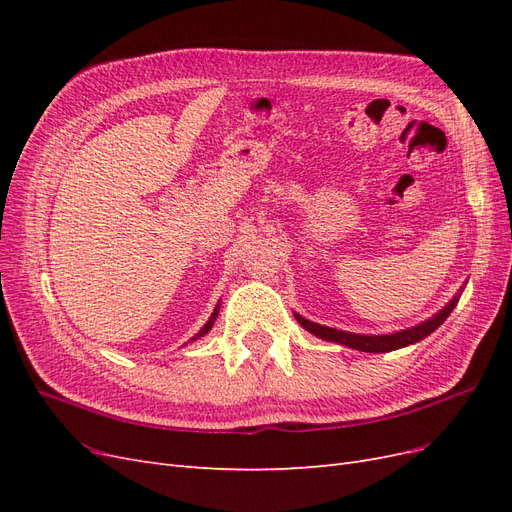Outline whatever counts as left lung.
<instances>
[{
    "instance_id": "left-lung-1",
    "label": "left lung",
    "mask_w": 512,
    "mask_h": 512,
    "mask_svg": "<svg viewBox=\"0 0 512 512\" xmlns=\"http://www.w3.org/2000/svg\"><path fill=\"white\" fill-rule=\"evenodd\" d=\"M463 292V286L459 288V292L455 297L448 301L438 314H433L431 318L423 320L421 324H416V327L410 329H401L395 333H382V335H365V333H350V331H342V329H333L327 327V324H318L303 318L301 314L294 312V318L301 324L305 331H309L312 335L324 339V342H335V344H342L348 346L352 350H361V352H391V350H399V348H406L410 344L421 342L427 335H431L436 331L440 324L451 316V312L455 309L457 301H459V294Z\"/></svg>"
}]
</instances>
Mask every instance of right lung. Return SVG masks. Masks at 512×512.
I'll return each instance as SVG.
<instances>
[{
  "mask_svg": "<svg viewBox=\"0 0 512 512\" xmlns=\"http://www.w3.org/2000/svg\"><path fill=\"white\" fill-rule=\"evenodd\" d=\"M218 314H220V301H218V305H215V309H213V314L209 316V320L205 322V327L203 329H200L192 339H190V342H196V339H200V337H205L209 331H211V327H213V322L215 320H218Z\"/></svg>",
  "mask_w": 512,
  "mask_h": 512,
  "instance_id": "1",
  "label": "right lung"
}]
</instances>
